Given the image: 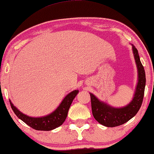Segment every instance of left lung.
<instances>
[{
    "mask_svg": "<svg viewBox=\"0 0 154 154\" xmlns=\"http://www.w3.org/2000/svg\"><path fill=\"white\" fill-rule=\"evenodd\" d=\"M132 49L137 69V82L131 101L125 106L116 108L99 100L90 93L93 116L100 125L108 128H114L126 123L136 115L142 105L146 87V74L137 48L132 45Z\"/></svg>",
    "mask_w": 154,
    "mask_h": 154,
    "instance_id": "1",
    "label": "left lung"
}]
</instances>
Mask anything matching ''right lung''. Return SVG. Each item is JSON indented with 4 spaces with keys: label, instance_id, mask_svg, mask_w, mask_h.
<instances>
[{
    "label": "right lung",
    "instance_id": "right-lung-1",
    "mask_svg": "<svg viewBox=\"0 0 154 154\" xmlns=\"http://www.w3.org/2000/svg\"><path fill=\"white\" fill-rule=\"evenodd\" d=\"M78 93V90H75L70 92L64 97L59 106L53 112L48 115L39 116V117H33V116H29L23 114L12 103L11 100H9V102L12 110L15 113L17 117L19 118L24 123L36 130L49 131V130L59 128L64 122L70 106Z\"/></svg>",
    "mask_w": 154,
    "mask_h": 154
}]
</instances>
